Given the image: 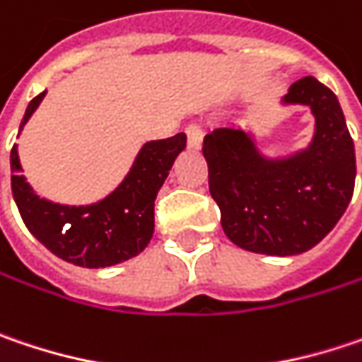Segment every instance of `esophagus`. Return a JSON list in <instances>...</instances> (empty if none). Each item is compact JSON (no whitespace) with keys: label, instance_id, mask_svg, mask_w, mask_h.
Listing matches in <instances>:
<instances>
[{"label":"esophagus","instance_id":"1","mask_svg":"<svg viewBox=\"0 0 362 362\" xmlns=\"http://www.w3.org/2000/svg\"><path fill=\"white\" fill-rule=\"evenodd\" d=\"M185 134H187V142H189V148L194 150H199L202 148V142H204V132L197 123H189L185 127Z\"/></svg>","mask_w":362,"mask_h":362}]
</instances>
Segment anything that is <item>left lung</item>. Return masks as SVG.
Wrapping results in <instances>:
<instances>
[{"label":"left lung","instance_id":"8db88e82","mask_svg":"<svg viewBox=\"0 0 362 362\" xmlns=\"http://www.w3.org/2000/svg\"><path fill=\"white\" fill-rule=\"evenodd\" d=\"M282 105H305L315 117L307 148L266 158L241 127H216L204 138L210 194L224 235L241 249L297 255L315 247L346 212L356 158L336 94L313 76L297 80Z\"/></svg>","mask_w":362,"mask_h":362}]
</instances>
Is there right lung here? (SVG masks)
<instances>
[{"mask_svg":"<svg viewBox=\"0 0 362 362\" xmlns=\"http://www.w3.org/2000/svg\"><path fill=\"white\" fill-rule=\"evenodd\" d=\"M45 94L47 90L28 103L20 132ZM185 144V134L146 142L115 192L88 206H64L39 197L22 175L18 146L13 144L12 194L20 216L42 245L74 266L109 268L127 262L142 253L152 239L154 199Z\"/></svg>","mask_w":362,"mask_h":362,"instance_id":"obj_1","label":"right lung"}]
</instances>
